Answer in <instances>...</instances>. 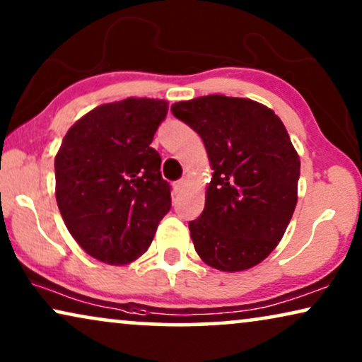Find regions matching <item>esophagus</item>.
I'll return each mask as SVG.
<instances>
[{"instance_id": "obj_1", "label": "esophagus", "mask_w": 362, "mask_h": 362, "mask_svg": "<svg viewBox=\"0 0 362 362\" xmlns=\"http://www.w3.org/2000/svg\"><path fill=\"white\" fill-rule=\"evenodd\" d=\"M185 186H186V180L176 181L175 185H173V191H175V194H177V192H181L182 189H185Z\"/></svg>"}]
</instances>
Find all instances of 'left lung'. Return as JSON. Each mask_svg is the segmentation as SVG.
Segmentation results:
<instances>
[{"label":"left lung","mask_w":362,"mask_h":362,"mask_svg":"<svg viewBox=\"0 0 362 362\" xmlns=\"http://www.w3.org/2000/svg\"><path fill=\"white\" fill-rule=\"evenodd\" d=\"M171 112L199 133L214 170L204 211L189 222L197 255L222 272L255 267L279 245L298 201L300 156L284 122L259 102L226 95Z\"/></svg>","instance_id":"1"}]
</instances>
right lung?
Listing matches in <instances>:
<instances>
[{
    "label": "right lung",
    "instance_id": "right-lung-1",
    "mask_svg": "<svg viewBox=\"0 0 362 362\" xmlns=\"http://www.w3.org/2000/svg\"><path fill=\"white\" fill-rule=\"evenodd\" d=\"M168 102L125 98L93 108L59 148L56 199L66 227L93 259L123 265L145 254L171 209L153 136Z\"/></svg>",
    "mask_w": 362,
    "mask_h": 362
}]
</instances>
